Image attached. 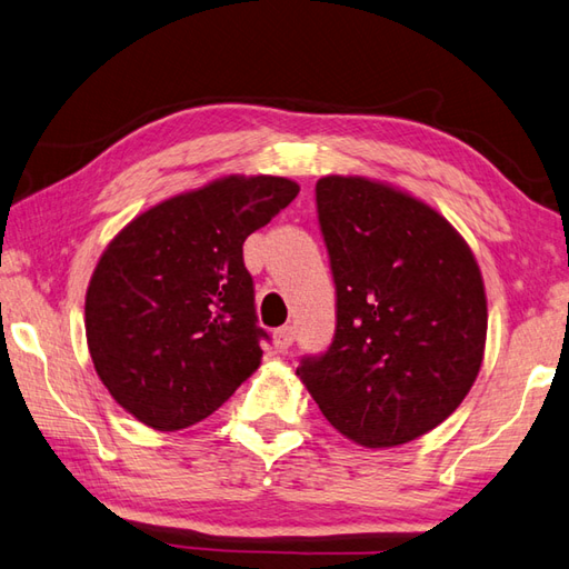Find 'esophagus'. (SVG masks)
<instances>
[{
  "label": "esophagus",
  "mask_w": 569,
  "mask_h": 569,
  "mask_svg": "<svg viewBox=\"0 0 569 569\" xmlns=\"http://www.w3.org/2000/svg\"><path fill=\"white\" fill-rule=\"evenodd\" d=\"M292 340H295V328L292 326H282L272 333V343L280 352H284L289 346H292Z\"/></svg>",
  "instance_id": "obj_1"
}]
</instances>
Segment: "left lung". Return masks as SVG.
Segmentation results:
<instances>
[{
	"label": "left lung",
	"instance_id": "1",
	"mask_svg": "<svg viewBox=\"0 0 569 569\" xmlns=\"http://www.w3.org/2000/svg\"><path fill=\"white\" fill-rule=\"evenodd\" d=\"M336 282V336L299 380L352 443L395 448L433 431L472 389L485 358L487 295L452 223L370 178L317 182Z\"/></svg>",
	"mask_w": 569,
	"mask_h": 569
}]
</instances>
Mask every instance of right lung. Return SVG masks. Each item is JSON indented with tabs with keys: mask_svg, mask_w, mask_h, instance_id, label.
I'll return each instance as SVG.
<instances>
[{
	"mask_svg": "<svg viewBox=\"0 0 569 569\" xmlns=\"http://www.w3.org/2000/svg\"><path fill=\"white\" fill-rule=\"evenodd\" d=\"M299 194L272 174H226L126 223L84 297L87 348L119 407L156 431L217 411L260 368L246 238Z\"/></svg>",
	"mask_w": 569,
	"mask_h": 569,
	"instance_id": "right-lung-1",
	"label": "right lung"
}]
</instances>
